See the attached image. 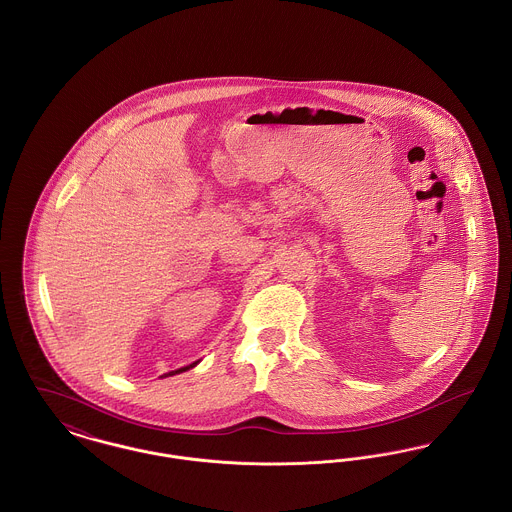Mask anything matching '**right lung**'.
Wrapping results in <instances>:
<instances>
[{
  "instance_id": "obj_1",
  "label": "right lung",
  "mask_w": 512,
  "mask_h": 512,
  "mask_svg": "<svg viewBox=\"0 0 512 512\" xmlns=\"http://www.w3.org/2000/svg\"><path fill=\"white\" fill-rule=\"evenodd\" d=\"M197 363H192L190 366H182V368H178V370H174V372H169L167 376H172V374H180V372H186V370H190V368H194Z\"/></svg>"
}]
</instances>
